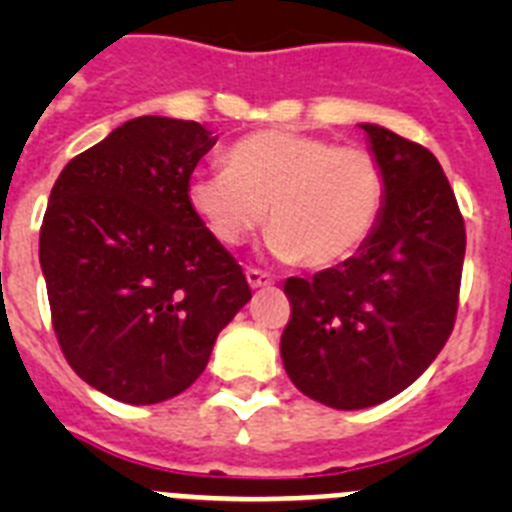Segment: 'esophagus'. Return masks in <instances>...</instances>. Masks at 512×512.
Masks as SVG:
<instances>
[{"instance_id":"34e87169","label":"esophagus","mask_w":512,"mask_h":512,"mask_svg":"<svg viewBox=\"0 0 512 512\" xmlns=\"http://www.w3.org/2000/svg\"><path fill=\"white\" fill-rule=\"evenodd\" d=\"M246 279L248 284H251L253 289H259V287H269V284H274V277H271L269 271H261V269H246Z\"/></svg>"}]
</instances>
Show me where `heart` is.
<instances>
[{
  "label": "heart",
  "instance_id": "obj_1",
  "mask_svg": "<svg viewBox=\"0 0 512 512\" xmlns=\"http://www.w3.org/2000/svg\"><path fill=\"white\" fill-rule=\"evenodd\" d=\"M384 192L374 153L269 128L233 143L225 169L194 176L187 197L217 243L241 246L266 215L274 256L328 269L369 241Z\"/></svg>",
  "mask_w": 512,
  "mask_h": 512
}]
</instances>
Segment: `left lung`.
<instances>
[{
  "label": "left lung",
  "mask_w": 512,
  "mask_h": 512,
  "mask_svg": "<svg viewBox=\"0 0 512 512\" xmlns=\"http://www.w3.org/2000/svg\"><path fill=\"white\" fill-rule=\"evenodd\" d=\"M384 171V207L356 256L289 277L282 333L289 379L336 410L390 400L431 366L454 330L464 217L438 158L379 125H361Z\"/></svg>",
  "instance_id": "obj_1"
}]
</instances>
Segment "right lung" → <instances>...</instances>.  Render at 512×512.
Wrapping results in <instances>:
<instances>
[{
  "label": "right lung",
  "instance_id": "add662e5",
  "mask_svg": "<svg viewBox=\"0 0 512 512\" xmlns=\"http://www.w3.org/2000/svg\"><path fill=\"white\" fill-rule=\"evenodd\" d=\"M215 140L200 122L135 117L51 189L40 266L58 346L84 382L128 405L187 390L251 300L238 261L189 207Z\"/></svg>",
  "mask_w": 512,
  "mask_h": 512
}]
</instances>
